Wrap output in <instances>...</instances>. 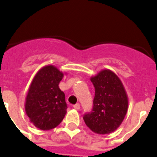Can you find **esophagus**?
Here are the masks:
<instances>
[{
  "label": "esophagus",
  "mask_w": 157,
  "mask_h": 157,
  "mask_svg": "<svg viewBox=\"0 0 157 157\" xmlns=\"http://www.w3.org/2000/svg\"><path fill=\"white\" fill-rule=\"evenodd\" d=\"M74 108H75V109L79 110V109H80V104L77 103V104H76V105H74Z\"/></svg>",
  "instance_id": "esophagus-1"
}]
</instances>
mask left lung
Masks as SVG:
<instances>
[{
  "label": "left lung",
  "instance_id": "1",
  "mask_svg": "<svg viewBox=\"0 0 157 157\" xmlns=\"http://www.w3.org/2000/svg\"><path fill=\"white\" fill-rule=\"evenodd\" d=\"M95 88L91 112L83 116L87 126L97 134H109L121 125L128 111V99L119 77L105 69L90 77Z\"/></svg>",
  "mask_w": 157,
  "mask_h": 157
}]
</instances>
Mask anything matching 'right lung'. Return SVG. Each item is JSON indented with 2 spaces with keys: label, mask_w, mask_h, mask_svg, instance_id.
<instances>
[{
  "label": "right lung",
  "mask_w": 157,
  "mask_h": 157,
  "mask_svg": "<svg viewBox=\"0 0 157 157\" xmlns=\"http://www.w3.org/2000/svg\"><path fill=\"white\" fill-rule=\"evenodd\" d=\"M64 74L53 65H46L37 72L31 83L25 109L31 122L39 129L56 128L67 114L65 94L59 87Z\"/></svg>",
  "instance_id": "1"
}]
</instances>
